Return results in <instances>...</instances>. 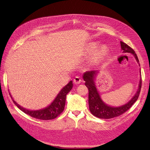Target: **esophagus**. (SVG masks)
Instances as JSON below:
<instances>
[{"label": "esophagus", "instance_id": "34e87169", "mask_svg": "<svg viewBox=\"0 0 150 150\" xmlns=\"http://www.w3.org/2000/svg\"><path fill=\"white\" fill-rule=\"evenodd\" d=\"M73 81H74V83L75 84H79L81 83V78H79V77L76 76V78L74 79Z\"/></svg>", "mask_w": 150, "mask_h": 150}]
</instances>
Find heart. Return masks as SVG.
I'll use <instances>...</instances> for the list:
<instances>
[{
    "label": "heart",
    "mask_w": 150,
    "mask_h": 150,
    "mask_svg": "<svg viewBox=\"0 0 150 150\" xmlns=\"http://www.w3.org/2000/svg\"><path fill=\"white\" fill-rule=\"evenodd\" d=\"M96 47H97L96 44H91V46H89L88 52L89 53H92L93 52H94V50L96 49ZM108 52V49L105 45H103V46H101V47H99L96 50V51L95 52L94 57H93L94 61L95 62H98L103 61L107 56Z\"/></svg>",
    "instance_id": "heart-1"
}]
</instances>
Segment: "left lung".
Returning <instances> with one entry per match:
<instances>
[{"mask_svg": "<svg viewBox=\"0 0 150 150\" xmlns=\"http://www.w3.org/2000/svg\"><path fill=\"white\" fill-rule=\"evenodd\" d=\"M120 44L122 53H131L135 58L139 66H140L137 54L134 52V50L123 42L121 41ZM139 72L140 79L137 92H136L133 97L128 103L119 106H112L108 105V104L103 101L94 81L96 76L98 73V71H91L84 72L83 75V78L85 81V85L89 90L88 103L91 112L94 116L99 117V118L110 119L112 118V117L119 116L122 114H123L126 111H128L132 106L133 104L137 101L139 97L141 88H142L141 69H139Z\"/></svg>", "mask_w": 150, "mask_h": 150, "instance_id": "obj_1", "label": "left lung"}]
</instances>
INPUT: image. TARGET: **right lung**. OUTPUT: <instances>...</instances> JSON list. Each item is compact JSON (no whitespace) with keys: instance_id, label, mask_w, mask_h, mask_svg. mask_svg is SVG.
<instances>
[{"instance_id":"add662e5","label":"right lung","mask_w":150,"mask_h":150,"mask_svg":"<svg viewBox=\"0 0 150 150\" xmlns=\"http://www.w3.org/2000/svg\"><path fill=\"white\" fill-rule=\"evenodd\" d=\"M72 87H73L72 81H70L69 83L61 89L59 93L57 94L55 99H54L52 102L49 105L44 108L37 110H30L21 106L13 99L10 93L9 94L13 103L16 104L18 108L20 109L22 111H23L25 114L36 119L49 120L56 118L64 110L66 104V96L70 92V91L72 89Z\"/></svg>"}]
</instances>
